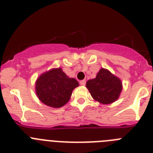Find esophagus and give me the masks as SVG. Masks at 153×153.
<instances>
[{
    "instance_id": "1",
    "label": "esophagus",
    "mask_w": 153,
    "mask_h": 153,
    "mask_svg": "<svg viewBox=\"0 0 153 153\" xmlns=\"http://www.w3.org/2000/svg\"><path fill=\"white\" fill-rule=\"evenodd\" d=\"M79 84H80L81 86H85V84H86V80H85V79L80 80L79 81Z\"/></svg>"
}]
</instances>
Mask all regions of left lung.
<instances>
[{"label":"left lung","instance_id":"1","mask_svg":"<svg viewBox=\"0 0 153 153\" xmlns=\"http://www.w3.org/2000/svg\"><path fill=\"white\" fill-rule=\"evenodd\" d=\"M92 97L102 104H109L119 98L122 91L121 80L106 69H100L96 78L86 82Z\"/></svg>","mask_w":153,"mask_h":153}]
</instances>
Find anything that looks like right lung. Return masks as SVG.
<instances>
[{"label": "right lung", "instance_id": "add662e5", "mask_svg": "<svg viewBox=\"0 0 153 153\" xmlns=\"http://www.w3.org/2000/svg\"><path fill=\"white\" fill-rule=\"evenodd\" d=\"M36 93L43 103L53 108H60L70 100L72 92L79 86L74 78H70L61 68L41 74L36 81Z\"/></svg>", "mask_w": 153, "mask_h": 153}]
</instances>
